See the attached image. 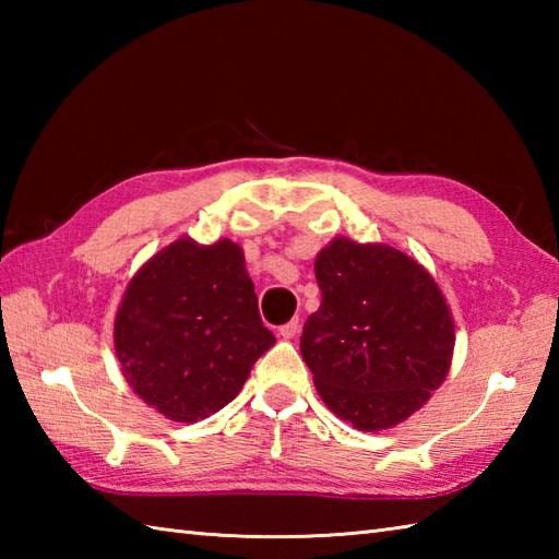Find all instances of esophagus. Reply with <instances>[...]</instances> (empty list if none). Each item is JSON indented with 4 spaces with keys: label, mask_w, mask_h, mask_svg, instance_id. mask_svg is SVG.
Wrapping results in <instances>:
<instances>
[{
    "label": "esophagus",
    "mask_w": 559,
    "mask_h": 559,
    "mask_svg": "<svg viewBox=\"0 0 559 559\" xmlns=\"http://www.w3.org/2000/svg\"><path fill=\"white\" fill-rule=\"evenodd\" d=\"M278 334H281L283 338H295V336L300 334V322H298V319H290L288 324H283V326L278 329Z\"/></svg>",
    "instance_id": "obj_1"
}]
</instances>
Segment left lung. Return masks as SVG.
I'll use <instances>...</instances> for the list:
<instances>
[{
  "mask_svg": "<svg viewBox=\"0 0 559 559\" xmlns=\"http://www.w3.org/2000/svg\"><path fill=\"white\" fill-rule=\"evenodd\" d=\"M322 305L300 350L319 396L355 430L406 420L444 382L454 322L435 278L389 245L336 237L314 261Z\"/></svg>",
  "mask_w": 559,
  "mask_h": 559,
  "instance_id": "obj_1",
  "label": "left lung"
}]
</instances>
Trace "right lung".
I'll list each match as a JSON object with an SVG mask.
<instances>
[{
	"label": "right lung",
	"instance_id": "obj_1",
	"mask_svg": "<svg viewBox=\"0 0 559 559\" xmlns=\"http://www.w3.org/2000/svg\"><path fill=\"white\" fill-rule=\"evenodd\" d=\"M276 338L259 317L242 249L177 240L139 269L115 319L127 382L175 423H197L240 394Z\"/></svg>",
	"mask_w": 559,
	"mask_h": 559
}]
</instances>
